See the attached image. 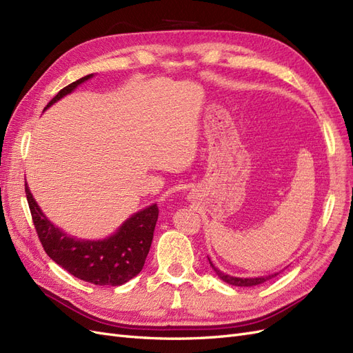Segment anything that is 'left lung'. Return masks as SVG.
Returning a JSON list of instances; mask_svg holds the SVG:
<instances>
[{"instance_id":"left-lung-1","label":"left lung","mask_w":353,"mask_h":353,"mask_svg":"<svg viewBox=\"0 0 353 353\" xmlns=\"http://www.w3.org/2000/svg\"><path fill=\"white\" fill-rule=\"evenodd\" d=\"M209 263H210V266L213 268V271L216 272V275L219 276V279H221V280H223L225 283H228V284H231V285H240V287L258 285V284H262V283H265L266 280H271V279H274V276L279 275V272H276V274H272V275L258 276V279H237V276H231V275H227V274L221 272V271L216 268V266L210 262V259H209Z\"/></svg>"}]
</instances>
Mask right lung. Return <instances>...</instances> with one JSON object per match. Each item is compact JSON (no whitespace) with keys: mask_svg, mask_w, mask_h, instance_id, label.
I'll use <instances>...</instances> for the list:
<instances>
[{"mask_svg":"<svg viewBox=\"0 0 353 353\" xmlns=\"http://www.w3.org/2000/svg\"><path fill=\"white\" fill-rule=\"evenodd\" d=\"M91 77L92 74H87L60 90L46 109ZM25 193L42 248L52 261L69 274L97 285H122L140 274L152 245L159 218L157 205L135 213L109 239L88 241L69 237L52 225L38 208L28 184H25Z\"/></svg>","mask_w":353,"mask_h":353,"instance_id":"1","label":"right lung"}]
</instances>
